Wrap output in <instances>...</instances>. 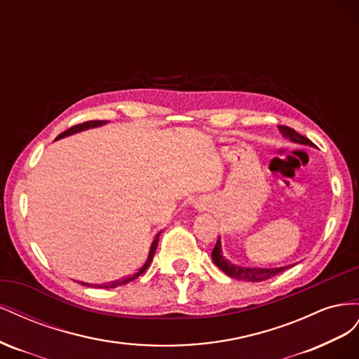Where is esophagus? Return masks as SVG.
Returning <instances> with one entry per match:
<instances>
[{
  "mask_svg": "<svg viewBox=\"0 0 359 359\" xmlns=\"http://www.w3.org/2000/svg\"><path fill=\"white\" fill-rule=\"evenodd\" d=\"M196 208H199V210H205V206H203V203H196Z\"/></svg>",
  "mask_w": 359,
  "mask_h": 359,
  "instance_id": "obj_1",
  "label": "esophagus"
}]
</instances>
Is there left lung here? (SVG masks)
<instances>
[{"mask_svg": "<svg viewBox=\"0 0 359 359\" xmlns=\"http://www.w3.org/2000/svg\"><path fill=\"white\" fill-rule=\"evenodd\" d=\"M278 130H280V133L283 135V137L289 139L290 142H293V144L314 147L310 139L304 137L302 135H299L298 132H295V130L290 128V127L280 126ZM211 257H212V262L217 266H219L224 274H227V276L232 277V278L244 280V281H265V280H268L271 277H274V276H277L280 273H283V271L287 268V266H280V268H252V266L235 265V264L231 262V260H227L223 256L220 236H219V240H217V243H215V247L212 250Z\"/></svg>", "mask_w": 359, "mask_h": 359, "instance_id": "left-lung-1", "label": "left lung"}]
</instances>
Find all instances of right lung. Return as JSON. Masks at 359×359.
Here are the masks:
<instances>
[{
  "instance_id": "right-lung-1",
  "label": "right lung",
  "mask_w": 359,
  "mask_h": 359,
  "mask_svg": "<svg viewBox=\"0 0 359 359\" xmlns=\"http://www.w3.org/2000/svg\"><path fill=\"white\" fill-rule=\"evenodd\" d=\"M107 123H109V121H88V123H83V124H78V126H74V127H72V128L66 130V132H62V133H61L55 140L62 139V137H66V136H72V135H74V133L83 132V130L95 128V127H102V126H104V124H107ZM158 236H160V233H157V235L154 236L153 243H151L149 253H148V257H147V260H145V264H144L142 266H140V268L136 271L135 274L128 276V277H124V278H121V280L112 281V283H106V285H94V286H99V287H103V289H114V287H116V286L127 285V283H130V281H133L135 278H137L140 274H144L145 271H147V268L149 266V264L153 262V257H154V255H156V250H157V245H158ZM82 285H85V286H93V285H90V283H82Z\"/></svg>"
}]
</instances>
